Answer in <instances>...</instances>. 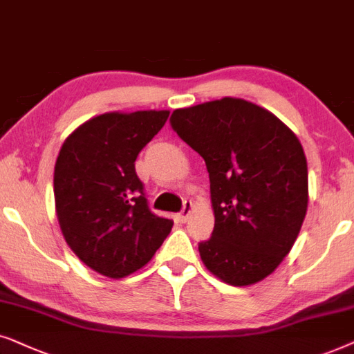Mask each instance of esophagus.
Returning <instances> with one entry per match:
<instances>
[{
  "label": "esophagus",
  "instance_id": "esophagus-1",
  "mask_svg": "<svg viewBox=\"0 0 354 354\" xmlns=\"http://www.w3.org/2000/svg\"><path fill=\"white\" fill-rule=\"evenodd\" d=\"M192 210H194V207H192L191 202H185V207H183V210L176 215V220L180 221V223H186L189 215L192 214Z\"/></svg>",
  "mask_w": 354,
  "mask_h": 354
}]
</instances>
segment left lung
Listing matches in <instances>:
<instances>
[{
	"label": "left lung",
	"instance_id": "1",
	"mask_svg": "<svg viewBox=\"0 0 354 354\" xmlns=\"http://www.w3.org/2000/svg\"><path fill=\"white\" fill-rule=\"evenodd\" d=\"M169 122L209 171L215 226L199 244L207 270L233 286L263 280L291 251L308 210L303 145L273 113L243 98L178 108Z\"/></svg>",
	"mask_w": 354,
	"mask_h": 354
}]
</instances>
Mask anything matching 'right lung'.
Segmentation results:
<instances>
[{"instance_id": "obj_1", "label": "right lung", "mask_w": 354, "mask_h": 354, "mask_svg": "<svg viewBox=\"0 0 354 354\" xmlns=\"http://www.w3.org/2000/svg\"><path fill=\"white\" fill-rule=\"evenodd\" d=\"M168 116V110L103 113L61 145L53 176L61 233L75 256L108 279L142 268L171 232V220L150 212L134 168Z\"/></svg>"}]
</instances>
